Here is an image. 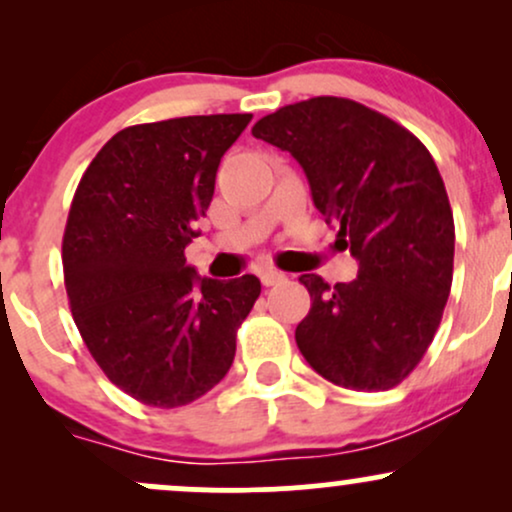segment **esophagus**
I'll return each instance as SVG.
<instances>
[{"label":"esophagus","instance_id":"34e87169","mask_svg":"<svg viewBox=\"0 0 512 512\" xmlns=\"http://www.w3.org/2000/svg\"><path fill=\"white\" fill-rule=\"evenodd\" d=\"M260 279L264 286H276V284H284L286 281V274L284 272H276V269H262L260 272Z\"/></svg>","mask_w":512,"mask_h":512}]
</instances>
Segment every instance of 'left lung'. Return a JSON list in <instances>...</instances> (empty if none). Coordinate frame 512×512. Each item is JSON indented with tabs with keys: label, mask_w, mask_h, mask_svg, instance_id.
I'll return each mask as SVG.
<instances>
[{
	"label": "left lung",
	"mask_w": 512,
	"mask_h": 512,
	"mask_svg": "<svg viewBox=\"0 0 512 512\" xmlns=\"http://www.w3.org/2000/svg\"><path fill=\"white\" fill-rule=\"evenodd\" d=\"M252 137L301 163L310 195L358 260L349 284L303 274L310 313L296 344L349 390L402 383L433 342L452 284L455 221L436 161L409 129L349 98L284 105Z\"/></svg>",
	"instance_id": "obj_1"
}]
</instances>
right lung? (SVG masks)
Returning a JSON list of instances; mask_svg holds the SVG:
<instances>
[{
    "instance_id": "add662e5",
    "label": "right lung",
    "mask_w": 512,
    "mask_h": 512,
    "mask_svg": "<svg viewBox=\"0 0 512 512\" xmlns=\"http://www.w3.org/2000/svg\"><path fill=\"white\" fill-rule=\"evenodd\" d=\"M250 120L190 115L127 127L76 187L62 240L69 308L110 383L149 407H182L221 383L262 291L257 276L216 281L185 260L221 156Z\"/></svg>"
}]
</instances>
